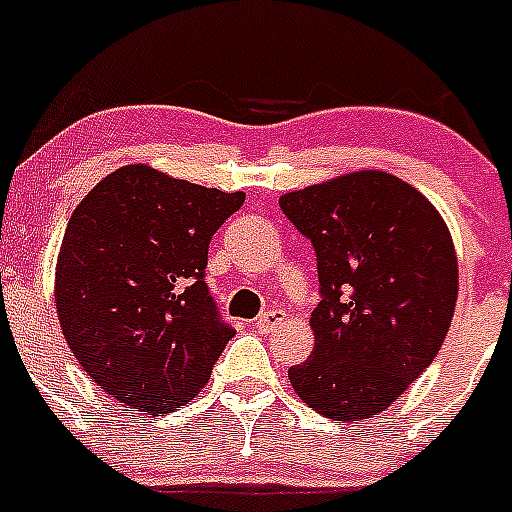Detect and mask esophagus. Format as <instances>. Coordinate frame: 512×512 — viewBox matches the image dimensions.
I'll use <instances>...</instances> for the list:
<instances>
[{
    "label": "esophagus",
    "instance_id": "esophagus-1",
    "mask_svg": "<svg viewBox=\"0 0 512 512\" xmlns=\"http://www.w3.org/2000/svg\"><path fill=\"white\" fill-rule=\"evenodd\" d=\"M285 317L287 314L282 312V309H267L262 317L255 319V329H260V332L267 334V332H272L275 327H280V324L285 322Z\"/></svg>",
    "mask_w": 512,
    "mask_h": 512
}]
</instances>
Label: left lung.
<instances>
[{"label":"left lung","instance_id":"left-lung-1","mask_svg":"<svg viewBox=\"0 0 512 512\" xmlns=\"http://www.w3.org/2000/svg\"><path fill=\"white\" fill-rule=\"evenodd\" d=\"M282 213L317 252L314 352L289 366L299 399L332 421L389 409L428 369L451 327V232L414 185L359 170L285 193Z\"/></svg>","mask_w":512,"mask_h":512}]
</instances>
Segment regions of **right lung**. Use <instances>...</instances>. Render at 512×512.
<instances>
[{"label":"right lung","instance_id":"1","mask_svg":"<svg viewBox=\"0 0 512 512\" xmlns=\"http://www.w3.org/2000/svg\"><path fill=\"white\" fill-rule=\"evenodd\" d=\"M245 193L123 165L79 203L56 262L61 332L121 404L170 414L200 394L235 329L205 285L215 230Z\"/></svg>","mask_w":512,"mask_h":512}]
</instances>
